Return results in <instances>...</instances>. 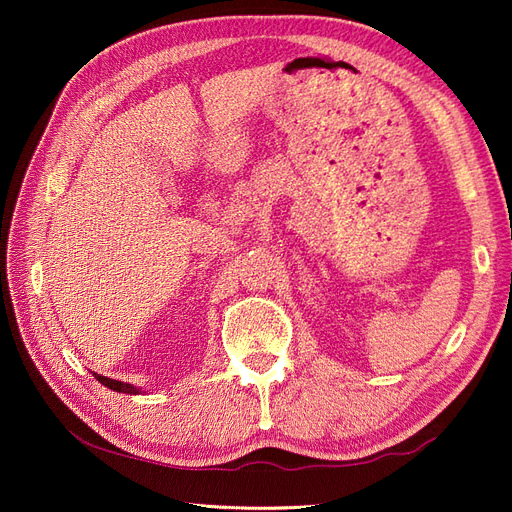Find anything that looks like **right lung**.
<instances>
[{"label":"right lung","mask_w":512,"mask_h":512,"mask_svg":"<svg viewBox=\"0 0 512 512\" xmlns=\"http://www.w3.org/2000/svg\"><path fill=\"white\" fill-rule=\"evenodd\" d=\"M94 376H96V380H100L104 386H108V389H111V391H119V393H138V389H134L132 384H123V382H119V380L104 378V376H100V374H94Z\"/></svg>","instance_id":"obj_1"}]
</instances>
